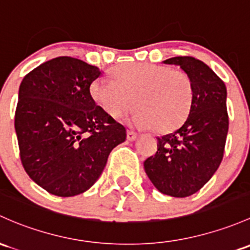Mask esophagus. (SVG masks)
<instances>
[{
    "instance_id": "obj_1",
    "label": "esophagus",
    "mask_w": 250,
    "mask_h": 250,
    "mask_svg": "<svg viewBox=\"0 0 250 250\" xmlns=\"http://www.w3.org/2000/svg\"><path fill=\"white\" fill-rule=\"evenodd\" d=\"M136 135H138V134L134 132V130H132V129L127 130V139H128V140H130V141L135 140Z\"/></svg>"
}]
</instances>
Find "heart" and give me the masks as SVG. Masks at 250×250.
<instances>
[{
  "label": "heart",
  "mask_w": 250,
  "mask_h": 250,
  "mask_svg": "<svg viewBox=\"0 0 250 250\" xmlns=\"http://www.w3.org/2000/svg\"><path fill=\"white\" fill-rule=\"evenodd\" d=\"M112 80L97 79L91 96L111 118L136 111L133 122L154 132L165 133L177 128L190 111L193 81L186 72L149 62L123 63L111 73Z\"/></svg>",
  "instance_id": "1"
}]
</instances>
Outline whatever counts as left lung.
Returning <instances> with one entry per match:
<instances>
[{
	"mask_svg": "<svg viewBox=\"0 0 250 250\" xmlns=\"http://www.w3.org/2000/svg\"><path fill=\"white\" fill-rule=\"evenodd\" d=\"M164 63L180 65L190 77L193 103L180 128L157 138V152L144 167L160 193L186 198L208 182L223 160L229 129L227 87L200 60L177 56Z\"/></svg>",
	"mask_w": 250,
	"mask_h": 250,
	"instance_id": "obj_1",
	"label": "left lung"
}]
</instances>
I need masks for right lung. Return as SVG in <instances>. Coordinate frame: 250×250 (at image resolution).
<instances>
[{
    "label": "right lung",
    "mask_w": 250,
    "mask_h": 250,
    "mask_svg": "<svg viewBox=\"0 0 250 250\" xmlns=\"http://www.w3.org/2000/svg\"><path fill=\"white\" fill-rule=\"evenodd\" d=\"M101 77L94 65L61 56L31 70L20 83L15 132L27 175L57 196H74L94 185L110 152L125 140V125L92 98Z\"/></svg>",
    "instance_id": "1"
}]
</instances>
